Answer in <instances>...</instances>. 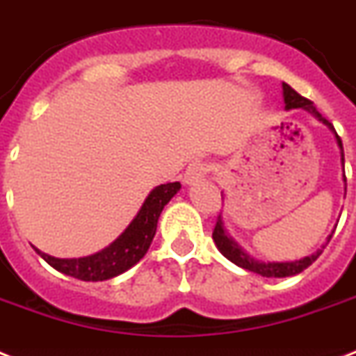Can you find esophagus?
Masks as SVG:
<instances>
[{"label":"esophagus","instance_id":"34e87169","mask_svg":"<svg viewBox=\"0 0 356 356\" xmlns=\"http://www.w3.org/2000/svg\"><path fill=\"white\" fill-rule=\"evenodd\" d=\"M209 172V164L203 161H194L184 172V184H194L205 177Z\"/></svg>","mask_w":356,"mask_h":356}]
</instances>
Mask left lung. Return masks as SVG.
Listing matches in <instances>:
<instances>
[{
	"instance_id": "obj_1",
	"label": "left lung",
	"mask_w": 356,
	"mask_h": 356,
	"mask_svg": "<svg viewBox=\"0 0 356 356\" xmlns=\"http://www.w3.org/2000/svg\"><path fill=\"white\" fill-rule=\"evenodd\" d=\"M282 99H284V108H286V111H292V108H303V111H307L310 116H314L318 122H321L323 125H327V127L331 129L332 133H334V138H337L338 147H340V156H342L340 161H342V168H343V145L340 136H338L334 127H332V123L329 122V120L323 118V116L316 111L312 102H309L307 97L299 96L298 92L293 90L290 85H286V83H282ZM343 183H346V173H343ZM346 188H348V184H343V190ZM331 236L332 234L327 236L325 245L329 243ZM212 240H214V243H216V248L220 249V253H222L225 259L231 260L233 264L240 266V268H243V270L253 271V273H259V275L262 277H279V279H281V277L298 275V273H301L303 270H307V268H309V266L312 264L318 257H320L321 251L325 249V245H321V249H318L316 253L309 254V257H303V259H299V260H288V262H262V260L253 259L251 254H248L245 251H243L242 245H238V243L234 242L233 236L227 233V229H225V225H223L222 214L218 216L216 227H214V233H212Z\"/></svg>"
}]
</instances>
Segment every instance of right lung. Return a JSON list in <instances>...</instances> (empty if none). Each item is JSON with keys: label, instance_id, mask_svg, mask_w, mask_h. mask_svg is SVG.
I'll return each instance as SVG.
<instances>
[{"label": "right lung", "instance_id": "obj_1", "mask_svg": "<svg viewBox=\"0 0 356 356\" xmlns=\"http://www.w3.org/2000/svg\"><path fill=\"white\" fill-rule=\"evenodd\" d=\"M179 190H181V183H166L155 186L145 197L138 214L129 223L127 229L113 243H108L107 248L97 253L79 257V259H57L35 248L36 253L51 268L64 275L75 277L79 281H107V279L122 275L123 271H127L136 262H140V259H144L156 233V223H159L162 209L170 203V200Z\"/></svg>", "mask_w": 356, "mask_h": 356}]
</instances>
